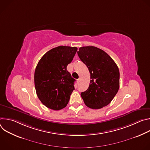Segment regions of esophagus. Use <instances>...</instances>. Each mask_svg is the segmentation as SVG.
Segmentation results:
<instances>
[{"mask_svg": "<svg viewBox=\"0 0 150 150\" xmlns=\"http://www.w3.org/2000/svg\"><path fill=\"white\" fill-rule=\"evenodd\" d=\"M80 81H81V78H78V79H77V82L79 83L80 82Z\"/></svg>", "mask_w": 150, "mask_h": 150, "instance_id": "esophagus-1", "label": "esophagus"}]
</instances>
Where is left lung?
I'll use <instances>...</instances> for the list:
<instances>
[{"mask_svg": "<svg viewBox=\"0 0 150 150\" xmlns=\"http://www.w3.org/2000/svg\"><path fill=\"white\" fill-rule=\"evenodd\" d=\"M77 53L87 67L91 79L88 88L81 93V97L88 108L101 109L112 101L119 90V68L108 53L96 47H81Z\"/></svg>", "mask_w": 150, "mask_h": 150, "instance_id": "8db88e82", "label": "left lung"}]
</instances>
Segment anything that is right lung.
I'll use <instances>...</instances> for the list:
<instances>
[{
	"label": "right lung",
	"mask_w": 150,
	"mask_h": 150,
	"mask_svg": "<svg viewBox=\"0 0 150 150\" xmlns=\"http://www.w3.org/2000/svg\"><path fill=\"white\" fill-rule=\"evenodd\" d=\"M76 47L53 48L39 60L34 72L37 95L47 108L59 110L67 105L74 88V79L67 71L77 51Z\"/></svg>",
	"instance_id": "1"
}]
</instances>
